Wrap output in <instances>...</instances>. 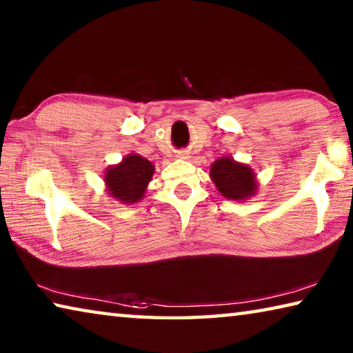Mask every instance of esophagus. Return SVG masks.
<instances>
[{
    "label": "esophagus",
    "instance_id": "1",
    "mask_svg": "<svg viewBox=\"0 0 353 353\" xmlns=\"http://www.w3.org/2000/svg\"><path fill=\"white\" fill-rule=\"evenodd\" d=\"M177 157H179V159H188V155L185 154V152H179Z\"/></svg>",
    "mask_w": 353,
    "mask_h": 353
}]
</instances>
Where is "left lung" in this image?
<instances>
[{"label":"left lung","mask_w":353,"mask_h":353,"mask_svg":"<svg viewBox=\"0 0 353 353\" xmlns=\"http://www.w3.org/2000/svg\"><path fill=\"white\" fill-rule=\"evenodd\" d=\"M210 177L219 193L232 201L252 198L259 188L252 168L235 162L232 157L214 160L210 168Z\"/></svg>","instance_id":"obj_1"}]
</instances>
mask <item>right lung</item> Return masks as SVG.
<instances>
[{
	"mask_svg": "<svg viewBox=\"0 0 353 353\" xmlns=\"http://www.w3.org/2000/svg\"><path fill=\"white\" fill-rule=\"evenodd\" d=\"M154 174V165L139 154H129L123 162L107 168L104 182L112 198L121 204H135L143 199Z\"/></svg>",
	"mask_w": 353,
	"mask_h": 353,
	"instance_id": "add662e5",
	"label": "right lung"
}]
</instances>
